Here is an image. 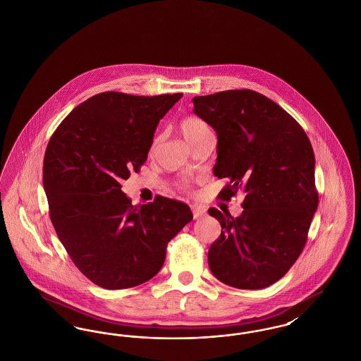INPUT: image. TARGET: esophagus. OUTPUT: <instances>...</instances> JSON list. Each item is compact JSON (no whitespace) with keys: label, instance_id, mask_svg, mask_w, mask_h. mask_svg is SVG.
Returning a JSON list of instances; mask_svg holds the SVG:
<instances>
[{"label":"esophagus","instance_id":"esophagus-1","mask_svg":"<svg viewBox=\"0 0 361 361\" xmlns=\"http://www.w3.org/2000/svg\"><path fill=\"white\" fill-rule=\"evenodd\" d=\"M192 212H193V218L195 219H202L207 215L206 211L202 209V208H197V207H192Z\"/></svg>","mask_w":361,"mask_h":361}]
</instances>
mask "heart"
<instances>
[{
	"instance_id": "b5f03b06",
	"label": "heart",
	"mask_w": 361,
	"mask_h": 361,
	"mask_svg": "<svg viewBox=\"0 0 361 361\" xmlns=\"http://www.w3.org/2000/svg\"><path fill=\"white\" fill-rule=\"evenodd\" d=\"M180 130H181L183 137H185V140L189 143L193 142L195 139H197L200 135H203L207 131H209L206 123L195 116H189L184 121H181Z\"/></svg>"
}]
</instances>
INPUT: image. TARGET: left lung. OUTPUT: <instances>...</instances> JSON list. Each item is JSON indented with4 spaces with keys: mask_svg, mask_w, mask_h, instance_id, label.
<instances>
[{
    "mask_svg": "<svg viewBox=\"0 0 361 361\" xmlns=\"http://www.w3.org/2000/svg\"><path fill=\"white\" fill-rule=\"evenodd\" d=\"M193 112L218 137L214 174L228 184L230 200L243 189L238 218L209 208L222 233L208 250L218 280L240 290H261L286 275L300 256L318 207L315 157L299 123L250 89L193 97Z\"/></svg>",
    "mask_w": 361,
    "mask_h": 361,
    "instance_id": "8db88e82",
    "label": "left lung"
}]
</instances>
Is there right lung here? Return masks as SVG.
<instances>
[{"mask_svg":"<svg viewBox=\"0 0 361 361\" xmlns=\"http://www.w3.org/2000/svg\"><path fill=\"white\" fill-rule=\"evenodd\" d=\"M183 93H99L75 106L47 145L43 187L58 238L74 265L105 290L154 277L168 242L193 218L185 203L157 196L133 206L121 181L146 162L155 128Z\"/></svg>","mask_w":361,"mask_h":361,"instance_id":"right-lung-1","label":"right lung"}]
</instances>
